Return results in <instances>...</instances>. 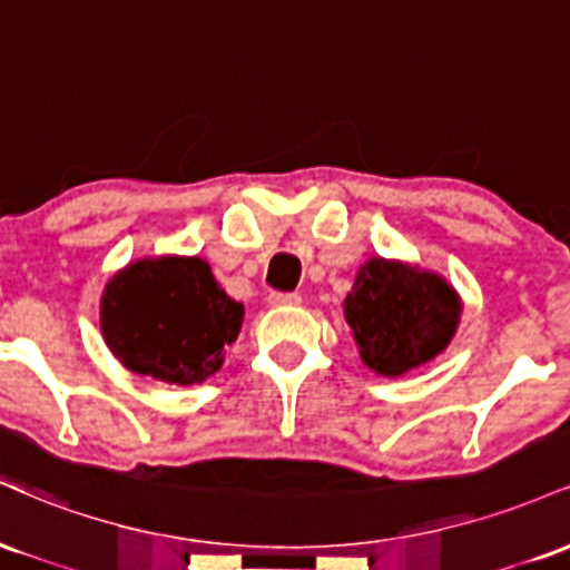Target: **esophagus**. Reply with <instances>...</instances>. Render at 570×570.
I'll use <instances>...</instances> for the list:
<instances>
[{"instance_id":"obj_1","label":"esophagus","mask_w":570,"mask_h":570,"mask_svg":"<svg viewBox=\"0 0 570 570\" xmlns=\"http://www.w3.org/2000/svg\"><path fill=\"white\" fill-rule=\"evenodd\" d=\"M299 294L297 292H271V297H267V303L271 305H299Z\"/></svg>"}]
</instances>
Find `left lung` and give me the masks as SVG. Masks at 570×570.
Listing matches in <instances>:
<instances>
[{
  "label": "left lung",
  "instance_id": "left-lung-1",
  "mask_svg": "<svg viewBox=\"0 0 570 570\" xmlns=\"http://www.w3.org/2000/svg\"><path fill=\"white\" fill-rule=\"evenodd\" d=\"M461 299L448 281L399 263L370 259L345 297V318L364 364L402 375L434 358L453 337Z\"/></svg>",
  "mask_w": 570,
  "mask_h": 570
}]
</instances>
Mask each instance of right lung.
<instances>
[{"instance_id": "obj_1", "label": "right lung", "mask_w": 570, "mask_h": 570, "mask_svg": "<svg viewBox=\"0 0 570 570\" xmlns=\"http://www.w3.org/2000/svg\"><path fill=\"white\" fill-rule=\"evenodd\" d=\"M244 305L219 289L203 259H144L107 284L101 332L130 372L163 383H203L240 332Z\"/></svg>"}]
</instances>
